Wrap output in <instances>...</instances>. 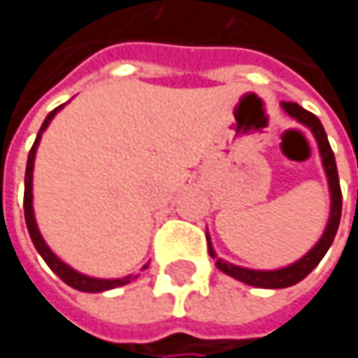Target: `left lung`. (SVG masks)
Wrapping results in <instances>:
<instances>
[{"mask_svg":"<svg viewBox=\"0 0 358 358\" xmlns=\"http://www.w3.org/2000/svg\"><path fill=\"white\" fill-rule=\"evenodd\" d=\"M282 109L294 117L296 122H301L303 126H307L315 141H317V147H320V155H322V166L323 172H325V178H327V186H329V217H327V224H325V230H323L322 238L315 243V247L309 250L307 255H303L299 261L286 265V267H280V269H249V267H241V265H234V263H228L224 259L217 257V252L213 250V245L207 236V247H209V255L215 259V267L220 271H224L226 275L238 280V282H245L249 286H257V288H288V286H294L299 284L301 280H305L315 267L317 263L323 259V255L327 252V249L331 247L334 243V236L338 232V226H340V215H342V192H340V180H338V168H336V159H334V151L329 147V141H327V134L323 130L322 122L317 115H313L311 111L303 109L299 103H282Z\"/></svg>","mask_w":358,"mask_h":358,"instance_id":"obj_1","label":"left lung"}]
</instances>
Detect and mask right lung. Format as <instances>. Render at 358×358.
Masks as SVG:
<instances>
[{"instance_id": "right-lung-1", "label": "right lung", "mask_w": 358, "mask_h": 358, "mask_svg": "<svg viewBox=\"0 0 358 358\" xmlns=\"http://www.w3.org/2000/svg\"><path fill=\"white\" fill-rule=\"evenodd\" d=\"M64 106H66V103H64ZM64 106L55 108L47 117H45V122H43V126H41V130H38V134H36L35 145H33V149H31V153H29L27 176H24V220H27V228H29L31 241H33L35 249L38 250V255L45 259V263H47V265H49V267H51L68 286H72V288H76V290H80V292H106V290H111V288H117V286L128 284L130 280H134V278H138V275H126V278H113V280L85 275V273L76 271L74 267H70L68 263H64L53 250L47 247V243H45V238L41 236L38 226H36L35 209H33V170H35L36 147H38V143H41V134L47 130V126L51 124V120L55 117V113L64 108ZM143 269H147V265H145Z\"/></svg>"}]
</instances>
